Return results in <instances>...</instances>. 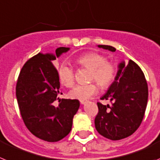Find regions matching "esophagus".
<instances>
[{"label": "esophagus", "instance_id": "esophagus-1", "mask_svg": "<svg viewBox=\"0 0 160 160\" xmlns=\"http://www.w3.org/2000/svg\"><path fill=\"white\" fill-rule=\"evenodd\" d=\"M86 102H87L86 101H80V104H81V105H85Z\"/></svg>", "mask_w": 160, "mask_h": 160}]
</instances>
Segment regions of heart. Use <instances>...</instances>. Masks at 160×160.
Returning a JSON list of instances; mask_svg holds the SVG:
<instances>
[{
	"label": "heart",
	"mask_w": 160,
	"mask_h": 160,
	"mask_svg": "<svg viewBox=\"0 0 160 160\" xmlns=\"http://www.w3.org/2000/svg\"><path fill=\"white\" fill-rule=\"evenodd\" d=\"M76 64L90 70L89 80H95L101 88H109L117 76V67L107 61L106 57L101 54L90 51L80 55L76 59ZM59 81L65 87L70 88L74 84V71L68 63H62L58 69ZM98 86L95 83L77 84L69 92L73 99L86 101L96 95Z\"/></svg>",
	"instance_id": "heart-1"
}]
</instances>
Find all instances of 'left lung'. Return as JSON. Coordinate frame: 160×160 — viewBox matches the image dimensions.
Here are the masks:
<instances>
[{
  "instance_id": "8db88e82",
  "label": "left lung",
  "mask_w": 160,
  "mask_h": 160,
  "mask_svg": "<svg viewBox=\"0 0 160 160\" xmlns=\"http://www.w3.org/2000/svg\"><path fill=\"white\" fill-rule=\"evenodd\" d=\"M102 49L114 52L113 47L98 45ZM114 81L101 100H109L112 105L97 103L99 109L95 118L97 132L110 140H120L134 134L139 127L148 99V88L143 72L134 61L118 66Z\"/></svg>"
}]
</instances>
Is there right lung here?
<instances>
[{"label": "right lung", "instance_id": "right-lung-1", "mask_svg": "<svg viewBox=\"0 0 160 160\" xmlns=\"http://www.w3.org/2000/svg\"><path fill=\"white\" fill-rule=\"evenodd\" d=\"M70 50L59 47L55 54L34 55L19 74L16 97L25 125L37 138L58 142L70 133L73 117L80 108L78 100L59 99V79L52 61ZM62 94V93H61ZM56 99L58 107L53 105Z\"/></svg>", "mask_w": 160, "mask_h": 160}]
</instances>
